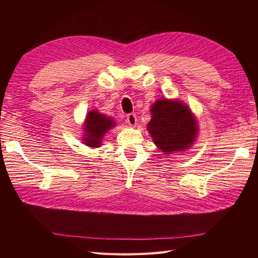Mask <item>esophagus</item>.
<instances>
[{
  "label": "esophagus",
  "mask_w": 258,
  "mask_h": 258,
  "mask_svg": "<svg viewBox=\"0 0 258 258\" xmlns=\"http://www.w3.org/2000/svg\"><path fill=\"white\" fill-rule=\"evenodd\" d=\"M127 122L131 128L136 127L137 124V116L135 114H128L127 115Z\"/></svg>",
  "instance_id": "34e87169"
}]
</instances>
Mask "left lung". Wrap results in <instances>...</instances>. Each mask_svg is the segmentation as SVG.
I'll return each instance as SVG.
<instances>
[{"mask_svg":"<svg viewBox=\"0 0 258 258\" xmlns=\"http://www.w3.org/2000/svg\"><path fill=\"white\" fill-rule=\"evenodd\" d=\"M147 131L166 156L186 152L196 142L198 120L190 107L176 99H158L151 106Z\"/></svg>","mask_w":258,"mask_h":258,"instance_id":"1","label":"left lung"}]
</instances>
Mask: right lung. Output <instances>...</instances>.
<instances>
[{
  "mask_svg": "<svg viewBox=\"0 0 258 258\" xmlns=\"http://www.w3.org/2000/svg\"><path fill=\"white\" fill-rule=\"evenodd\" d=\"M116 121L113 117L100 113L98 110L89 111L85 117L83 123V144L91 148H98L103 145L104 136L112 128L116 127Z\"/></svg>",
  "mask_w": 258,
  "mask_h": 258,
  "instance_id": "add662e5",
  "label": "right lung"
}]
</instances>
